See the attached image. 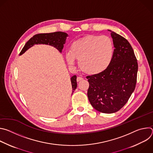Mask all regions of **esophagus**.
Masks as SVG:
<instances>
[{"instance_id": "esophagus-1", "label": "esophagus", "mask_w": 153, "mask_h": 153, "mask_svg": "<svg viewBox=\"0 0 153 153\" xmlns=\"http://www.w3.org/2000/svg\"><path fill=\"white\" fill-rule=\"evenodd\" d=\"M83 80V78H82V77H77V82H80V81H81V80Z\"/></svg>"}]
</instances>
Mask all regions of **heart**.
Here are the masks:
<instances>
[{"mask_svg":"<svg viewBox=\"0 0 153 153\" xmlns=\"http://www.w3.org/2000/svg\"><path fill=\"white\" fill-rule=\"evenodd\" d=\"M114 51V43L110 37L90 35L73 42L66 58L71 65L74 64V59H77L79 67L83 73L96 75L109 67Z\"/></svg>","mask_w":153,"mask_h":153,"instance_id":"1","label":"heart"}]
</instances>
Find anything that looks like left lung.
I'll use <instances>...</instances> for the list:
<instances>
[{
	"instance_id": "left-lung-1",
	"label": "left lung",
	"mask_w": 153,
	"mask_h": 153,
	"mask_svg": "<svg viewBox=\"0 0 153 153\" xmlns=\"http://www.w3.org/2000/svg\"><path fill=\"white\" fill-rule=\"evenodd\" d=\"M114 51L113 60L103 72L86 77L88 97L91 105L103 113L118 111L133 93L138 64L133 49L122 36L111 31Z\"/></svg>"
}]
</instances>
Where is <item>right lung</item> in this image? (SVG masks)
Masks as SVG:
<instances>
[{
	"label": "right lung",
	"mask_w": 153,
	"mask_h": 153,
	"mask_svg": "<svg viewBox=\"0 0 153 153\" xmlns=\"http://www.w3.org/2000/svg\"><path fill=\"white\" fill-rule=\"evenodd\" d=\"M67 36L68 34L67 33L61 31L36 34L25 43V46L20 53V55L22 54L28 48H30L34 45L38 44V43L39 44L42 43V44L52 45L54 47L56 48L60 52H61L63 48V44L65 42V40H66V37ZM76 79V76H74L71 78L73 92H74V91L77 88Z\"/></svg>",
	"instance_id": "obj_1"
}]
</instances>
